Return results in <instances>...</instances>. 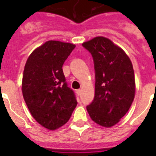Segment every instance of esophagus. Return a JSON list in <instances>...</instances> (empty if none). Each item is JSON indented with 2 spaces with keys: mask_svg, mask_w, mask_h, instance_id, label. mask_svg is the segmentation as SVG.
I'll use <instances>...</instances> for the list:
<instances>
[{
  "mask_svg": "<svg viewBox=\"0 0 156 156\" xmlns=\"http://www.w3.org/2000/svg\"><path fill=\"white\" fill-rule=\"evenodd\" d=\"M76 94L78 95H80L81 94V90H76Z\"/></svg>",
  "mask_w": 156,
  "mask_h": 156,
  "instance_id": "obj_1",
  "label": "esophagus"
}]
</instances>
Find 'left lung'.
Listing matches in <instances>:
<instances>
[{
    "mask_svg": "<svg viewBox=\"0 0 156 156\" xmlns=\"http://www.w3.org/2000/svg\"><path fill=\"white\" fill-rule=\"evenodd\" d=\"M82 45L91 53L95 70L94 98L87 110L97 124L112 127L126 115L134 98L133 65L126 52L108 38L96 37Z\"/></svg>",
    "mask_w": 156,
    "mask_h": 156,
    "instance_id": "left-lung-1",
    "label": "left lung"
}]
</instances>
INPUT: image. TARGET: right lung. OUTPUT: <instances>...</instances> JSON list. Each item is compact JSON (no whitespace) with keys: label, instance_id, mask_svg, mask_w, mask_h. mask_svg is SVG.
<instances>
[{"label":"right lung","instance_id":"add662e5","mask_svg":"<svg viewBox=\"0 0 156 156\" xmlns=\"http://www.w3.org/2000/svg\"><path fill=\"white\" fill-rule=\"evenodd\" d=\"M73 44L48 41L30 54L22 81L23 98L35 120L50 130L68 122L76 107L73 91L67 87L62 66Z\"/></svg>","mask_w":156,"mask_h":156}]
</instances>
